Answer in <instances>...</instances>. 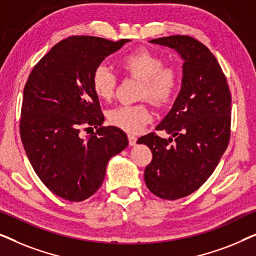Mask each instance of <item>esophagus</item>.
<instances>
[{
    "label": "esophagus",
    "instance_id": "1",
    "mask_svg": "<svg viewBox=\"0 0 256 256\" xmlns=\"http://www.w3.org/2000/svg\"><path fill=\"white\" fill-rule=\"evenodd\" d=\"M128 140H129V146H135L136 141H138V138L134 135H128Z\"/></svg>",
    "mask_w": 256,
    "mask_h": 256
}]
</instances>
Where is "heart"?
Wrapping results in <instances>:
<instances>
[{
    "label": "heart",
    "instance_id": "obj_1",
    "mask_svg": "<svg viewBox=\"0 0 256 256\" xmlns=\"http://www.w3.org/2000/svg\"><path fill=\"white\" fill-rule=\"evenodd\" d=\"M164 59L148 50H138L124 56L121 66L130 76L141 80L138 98L150 99L157 106L169 102L180 86V72L172 65H164ZM118 76L108 66L101 64L94 68L92 88L100 100L113 99ZM152 113L146 102L120 104L108 110L110 124L127 132H138L152 120Z\"/></svg>",
    "mask_w": 256,
    "mask_h": 256
}]
</instances>
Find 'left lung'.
Listing matches in <instances>:
<instances>
[{
  "label": "left lung",
  "instance_id": "left-lung-1",
  "mask_svg": "<svg viewBox=\"0 0 256 256\" xmlns=\"http://www.w3.org/2000/svg\"><path fill=\"white\" fill-rule=\"evenodd\" d=\"M150 43L174 48L184 62L180 93L156 127L171 138L150 132L138 141L152 152L144 170L146 186L157 197L174 200L198 190L218 166L230 142L232 99L219 62L200 42L176 34Z\"/></svg>",
  "mask_w": 256,
  "mask_h": 256
}]
</instances>
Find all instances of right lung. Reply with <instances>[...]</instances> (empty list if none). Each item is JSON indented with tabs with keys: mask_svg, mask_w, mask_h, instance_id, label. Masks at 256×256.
Masks as SVG:
<instances>
[{
	"mask_svg": "<svg viewBox=\"0 0 256 256\" xmlns=\"http://www.w3.org/2000/svg\"><path fill=\"white\" fill-rule=\"evenodd\" d=\"M130 42L73 36L56 44L24 87L20 138L34 172L51 192L70 202L96 194L112 157L127 148L120 128L108 126L92 88L94 68ZM82 128L97 132L82 139Z\"/></svg>",
	"mask_w": 256,
	"mask_h": 256,
	"instance_id": "right-lung-1",
	"label": "right lung"
}]
</instances>
